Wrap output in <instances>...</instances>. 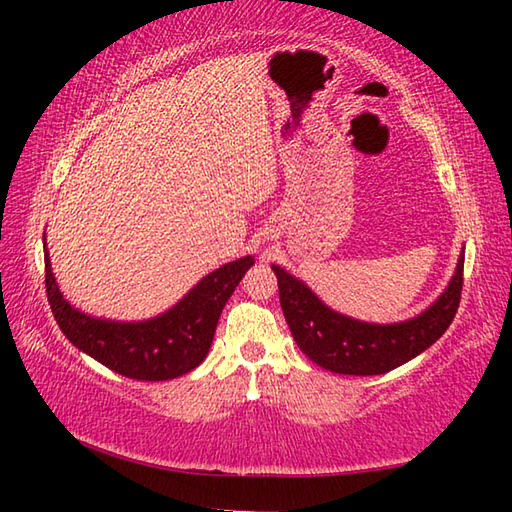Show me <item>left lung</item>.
I'll return each mask as SVG.
<instances>
[{"label": "left lung", "mask_w": 512, "mask_h": 512, "mask_svg": "<svg viewBox=\"0 0 512 512\" xmlns=\"http://www.w3.org/2000/svg\"><path fill=\"white\" fill-rule=\"evenodd\" d=\"M277 275L279 303L299 350L334 374L376 376L405 365L447 332L460 306L464 250L442 295L420 314L398 323H369L323 303L312 288L286 268Z\"/></svg>", "instance_id": "obj_1"}]
</instances>
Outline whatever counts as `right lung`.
I'll use <instances>...</instances> for the list:
<instances>
[{
  "mask_svg": "<svg viewBox=\"0 0 512 512\" xmlns=\"http://www.w3.org/2000/svg\"><path fill=\"white\" fill-rule=\"evenodd\" d=\"M43 259L50 310L65 339L112 372L136 380H171L198 367L211 350L226 301L255 264L253 255L239 257L204 275L178 303L156 317L116 321L94 317L63 297L52 273L46 233Z\"/></svg>",
  "mask_w": 512,
  "mask_h": 512,
  "instance_id": "right-lung-1",
  "label": "right lung"
}]
</instances>
